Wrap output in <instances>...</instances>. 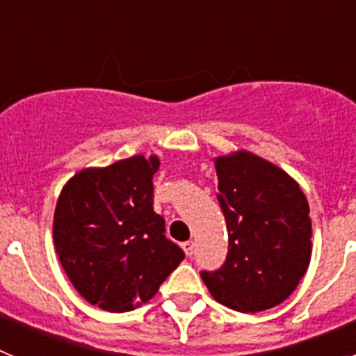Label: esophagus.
Masks as SVG:
<instances>
[{"instance_id":"1","label":"esophagus","mask_w":356,"mask_h":356,"mask_svg":"<svg viewBox=\"0 0 356 356\" xmlns=\"http://www.w3.org/2000/svg\"><path fill=\"white\" fill-rule=\"evenodd\" d=\"M181 248H184V251L187 257H193V253H194V242L193 241L184 242V244H181Z\"/></svg>"}]
</instances>
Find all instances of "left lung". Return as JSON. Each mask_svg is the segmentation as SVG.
Masks as SVG:
<instances>
[{"label":"left lung","mask_w":356,"mask_h":356,"mask_svg":"<svg viewBox=\"0 0 356 356\" xmlns=\"http://www.w3.org/2000/svg\"><path fill=\"white\" fill-rule=\"evenodd\" d=\"M217 200L228 228V254L201 271L213 300L237 312H262L285 301L312 254L310 209L300 185L250 151L217 156Z\"/></svg>","instance_id":"1"}]
</instances>
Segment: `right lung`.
<instances>
[{"instance_id":"right-lung-1","label":"right lung","mask_w":356,"mask_h":356,"mask_svg":"<svg viewBox=\"0 0 356 356\" xmlns=\"http://www.w3.org/2000/svg\"><path fill=\"white\" fill-rule=\"evenodd\" d=\"M156 156L89 168L62 188L53 241L65 275L90 305L130 312L149 301L185 259L153 210Z\"/></svg>"}]
</instances>
